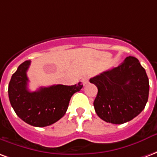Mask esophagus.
Instances as JSON below:
<instances>
[{"label": "esophagus", "instance_id": "1", "mask_svg": "<svg viewBox=\"0 0 157 157\" xmlns=\"http://www.w3.org/2000/svg\"><path fill=\"white\" fill-rule=\"evenodd\" d=\"M82 82H83V84H87L88 82H89V77L88 76H84V77L82 78Z\"/></svg>", "mask_w": 157, "mask_h": 157}]
</instances>
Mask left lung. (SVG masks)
Wrapping results in <instances>:
<instances>
[{"instance_id":"left-lung-1","label":"left lung","mask_w":157,"mask_h":157,"mask_svg":"<svg viewBox=\"0 0 157 157\" xmlns=\"http://www.w3.org/2000/svg\"><path fill=\"white\" fill-rule=\"evenodd\" d=\"M98 88L94 101L96 114L108 123L120 124L133 120L145 109L149 79L139 60L129 56L118 67L91 78Z\"/></svg>"}]
</instances>
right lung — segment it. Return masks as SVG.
Listing matches in <instances>:
<instances>
[{
	"instance_id": "obj_1",
	"label": "right lung",
	"mask_w": 157,
	"mask_h": 157,
	"mask_svg": "<svg viewBox=\"0 0 157 157\" xmlns=\"http://www.w3.org/2000/svg\"><path fill=\"white\" fill-rule=\"evenodd\" d=\"M31 64L27 60L19 65L11 76L8 86V95L16 114L24 122L33 126L44 127L59 121L67 111L71 97L78 92L83 84H57L41 87L31 92L27 89V71Z\"/></svg>"
}]
</instances>
